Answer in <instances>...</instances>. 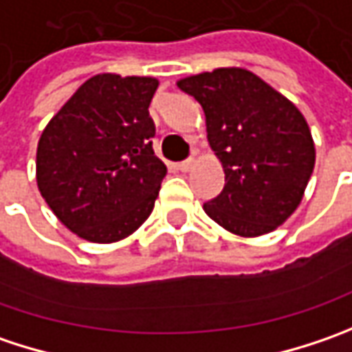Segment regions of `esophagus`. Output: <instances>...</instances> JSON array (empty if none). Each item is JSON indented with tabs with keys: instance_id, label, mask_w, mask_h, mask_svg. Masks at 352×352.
Listing matches in <instances>:
<instances>
[{
	"instance_id": "esophagus-1",
	"label": "esophagus",
	"mask_w": 352,
	"mask_h": 352,
	"mask_svg": "<svg viewBox=\"0 0 352 352\" xmlns=\"http://www.w3.org/2000/svg\"><path fill=\"white\" fill-rule=\"evenodd\" d=\"M192 167H195V160H185V161H181V163H179V169H181V171H183V173H187V171H191Z\"/></svg>"
}]
</instances>
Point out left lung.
Segmentation results:
<instances>
[{"label": "left lung", "instance_id": "8db88e82", "mask_svg": "<svg viewBox=\"0 0 352 352\" xmlns=\"http://www.w3.org/2000/svg\"><path fill=\"white\" fill-rule=\"evenodd\" d=\"M177 86L203 106L206 140L224 187L203 205L224 230L256 238L287 221L315 167V144L298 106L254 72L222 67Z\"/></svg>", "mask_w": 352, "mask_h": 352}]
</instances>
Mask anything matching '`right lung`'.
I'll list each match as a JSON object with an SVG mask.
<instances>
[{"mask_svg":"<svg viewBox=\"0 0 352 352\" xmlns=\"http://www.w3.org/2000/svg\"><path fill=\"white\" fill-rule=\"evenodd\" d=\"M155 76L88 78L38 138L37 187L70 232L94 244L133 234L151 214L167 167L153 155Z\"/></svg>","mask_w":352,"mask_h":352,"instance_id":"right-lung-1","label":"right lung"}]
</instances>
